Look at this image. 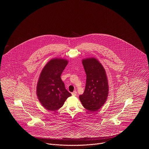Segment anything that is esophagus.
Wrapping results in <instances>:
<instances>
[{
	"instance_id": "esophagus-1",
	"label": "esophagus",
	"mask_w": 149,
	"mask_h": 149,
	"mask_svg": "<svg viewBox=\"0 0 149 149\" xmlns=\"http://www.w3.org/2000/svg\"><path fill=\"white\" fill-rule=\"evenodd\" d=\"M77 92L76 91H74L73 92L71 93V94H72V96H75V95H77Z\"/></svg>"
}]
</instances>
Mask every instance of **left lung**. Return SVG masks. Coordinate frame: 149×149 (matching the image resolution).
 Masks as SVG:
<instances>
[{
    "label": "left lung",
    "instance_id": "obj_1",
    "mask_svg": "<svg viewBox=\"0 0 149 149\" xmlns=\"http://www.w3.org/2000/svg\"><path fill=\"white\" fill-rule=\"evenodd\" d=\"M86 79L85 91L79 96L83 107L89 111H98L106 101L108 85L103 66L95 58L84 59L82 61Z\"/></svg>",
    "mask_w": 149,
    "mask_h": 149
}]
</instances>
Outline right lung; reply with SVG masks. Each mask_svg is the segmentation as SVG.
Wrapping results in <instances>:
<instances>
[{
  "instance_id": "obj_1",
  "label": "right lung",
  "mask_w": 149,
  "mask_h": 149,
  "mask_svg": "<svg viewBox=\"0 0 149 149\" xmlns=\"http://www.w3.org/2000/svg\"><path fill=\"white\" fill-rule=\"evenodd\" d=\"M68 61L54 58L45 65L40 74L37 86V95L46 109L56 111L63 106L71 94L65 87L60 78Z\"/></svg>"
}]
</instances>
